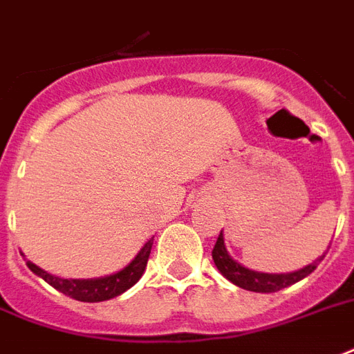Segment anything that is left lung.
<instances>
[{"label":"left lung","mask_w":354,"mask_h":354,"mask_svg":"<svg viewBox=\"0 0 354 354\" xmlns=\"http://www.w3.org/2000/svg\"><path fill=\"white\" fill-rule=\"evenodd\" d=\"M326 254V252H325ZM317 257L315 261L306 265V267L299 268V270H293V272H259V270H252V268L244 267L239 261H235L233 257L230 256V252L225 248L224 243V231H220L218 235V241L212 248V259H214V265L220 270V274L227 278L231 283H235L237 288H243L246 291H254V293H274V291H280L283 288H289L297 281H300L302 278L310 276L317 268V265L323 261V257Z\"/></svg>","instance_id":"1"}]
</instances>
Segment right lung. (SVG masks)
<instances>
[{"instance_id":"right-lung-1","label":"right lung","mask_w":354,"mask_h":354,"mask_svg":"<svg viewBox=\"0 0 354 354\" xmlns=\"http://www.w3.org/2000/svg\"><path fill=\"white\" fill-rule=\"evenodd\" d=\"M151 248H153V237L143 244L142 250L138 252V256L127 267L117 270L113 274L87 278V280H84V278H59V276L46 272L44 268L37 267L35 263H31L29 259H26V263H28L29 270L33 274L48 281L52 288L61 291L66 297L80 300V302H102V300L115 299L119 295H123L127 289L132 288L142 278L145 267H147Z\"/></svg>"}]
</instances>
